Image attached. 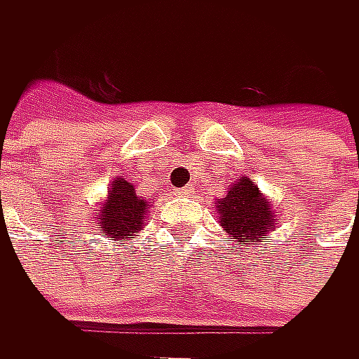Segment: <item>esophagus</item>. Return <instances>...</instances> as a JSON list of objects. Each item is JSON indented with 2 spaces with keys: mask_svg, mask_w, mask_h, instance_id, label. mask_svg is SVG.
<instances>
[{
  "mask_svg": "<svg viewBox=\"0 0 359 359\" xmlns=\"http://www.w3.org/2000/svg\"><path fill=\"white\" fill-rule=\"evenodd\" d=\"M189 189H176V196H187Z\"/></svg>",
  "mask_w": 359,
  "mask_h": 359,
  "instance_id": "obj_1",
  "label": "esophagus"
}]
</instances>
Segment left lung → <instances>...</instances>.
<instances>
[{
	"label": "left lung",
	"instance_id": "obj_1",
	"mask_svg": "<svg viewBox=\"0 0 359 359\" xmlns=\"http://www.w3.org/2000/svg\"><path fill=\"white\" fill-rule=\"evenodd\" d=\"M217 210L219 223L238 245L268 243L266 234L274 229V210L270 202L247 176L229 187L227 196L217 202Z\"/></svg>",
	"mask_w": 359,
	"mask_h": 359
}]
</instances>
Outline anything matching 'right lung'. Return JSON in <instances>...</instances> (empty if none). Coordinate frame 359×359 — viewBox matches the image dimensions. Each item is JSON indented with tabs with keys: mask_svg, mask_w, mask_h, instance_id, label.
<instances>
[{
	"mask_svg": "<svg viewBox=\"0 0 359 359\" xmlns=\"http://www.w3.org/2000/svg\"><path fill=\"white\" fill-rule=\"evenodd\" d=\"M149 206L151 204L136 194L132 183H127L125 178H116L112 181L108 200L102 204L95 217V225H100L104 238L108 241L130 238L140 232Z\"/></svg>",
	"mask_w": 359,
	"mask_h": 359,
	"instance_id": "obj_1",
	"label": "right lung"
}]
</instances>
